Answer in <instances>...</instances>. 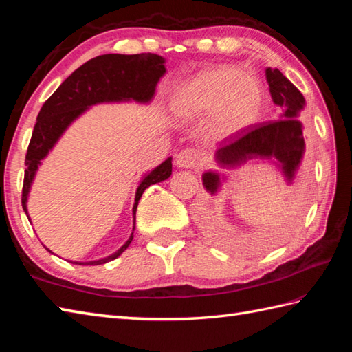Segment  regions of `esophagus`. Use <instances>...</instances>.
I'll return each mask as SVG.
<instances>
[{
	"instance_id": "esophagus-1",
	"label": "esophagus",
	"mask_w": 352,
	"mask_h": 352,
	"mask_svg": "<svg viewBox=\"0 0 352 352\" xmlns=\"http://www.w3.org/2000/svg\"><path fill=\"white\" fill-rule=\"evenodd\" d=\"M175 164L182 169H193L201 164V154L193 149H183L175 157Z\"/></svg>"
}]
</instances>
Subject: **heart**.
<instances>
[{
  "instance_id": "1",
  "label": "heart",
  "mask_w": 352,
  "mask_h": 352,
  "mask_svg": "<svg viewBox=\"0 0 352 352\" xmlns=\"http://www.w3.org/2000/svg\"><path fill=\"white\" fill-rule=\"evenodd\" d=\"M257 78L233 68H207L175 87L172 115L180 122L199 121L210 115L208 129L216 138H228L246 129L260 110Z\"/></svg>"
}]
</instances>
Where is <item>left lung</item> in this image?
I'll list each match as a JSON object with an SVG mask.
<instances>
[{
	"mask_svg": "<svg viewBox=\"0 0 352 352\" xmlns=\"http://www.w3.org/2000/svg\"><path fill=\"white\" fill-rule=\"evenodd\" d=\"M269 94L275 106L281 109L280 119L246 129L233 140L216 149L214 163L221 169H236L251 160L271 163L280 170L287 186L295 180L305 151L301 110L305 98L290 81L276 68L265 69ZM226 175L218 170H207L203 174V186L212 197L218 195Z\"/></svg>",
	"mask_w": 352,
	"mask_h": 352,
	"instance_id": "8db88e82",
	"label": "left lung"
}]
</instances>
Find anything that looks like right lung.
I'll list each match as a JSON object with an SVG mask.
<instances>
[{"mask_svg":"<svg viewBox=\"0 0 352 352\" xmlns=\"http://www.w3.org/2000/svg\"><path fill=\"white\" fill-rule=\"evenodd\" d=\"M166 60L159 54L145 52V54H104L81 65L74 71L57 91L45 101L37 122L32 134V140L25 155V177L22 188V208L27 214V201L32 190L42 160L48 157L52 148L62 139L65 131L83 116L92 106L98 104H119L138 102L148 106L151 104L155 87L160 78L166 74ZM172 174V157L160 163L159 166L145 172L138 184L133 204V231L121 248L111 252L110 256L91 261H72L74 265H104L118 258L129 248L133 241L134 223H136V210L139 199L149 186L168 180ZM47 248V246H45ZM48 250V248H47ZM52 252L51 250H48ZM54 254V252H52Z\"/></svg>","mask_w":352,"mask_h":352,"instance_id":"1","label":"right lung"}]
</instances>
